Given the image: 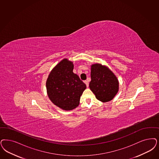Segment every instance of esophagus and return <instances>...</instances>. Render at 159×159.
Wrapping results in <instances>:
<instances>
[{"label":"esophagus","mask_w":159,"mask_h":159,"mask_svg":"<svg viewBox=\"0 0 159 159\" xmlns=\"http://www.w3.org/2000/svg\"><path fill=\"white\" fill-rule=\"evenodd\" d=\"M84 83H85V84H86V86L88 88V87H89V81H88V80H85V81H84Z\"/></svg>","instance_id":"obj_1"}]
</instances>
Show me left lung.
Returning a JSON list of instances; mask_svg holds the SVG:
<instances>
[{"mask_svg":"<svg viewBox=\"0 0 159 159\" xmlns=\"http://www.w3.org/2000/svg\"><path fill=\"white\" fill-rule=\"evenodd\" d=\"M119 84L117 78L107 67L99 63L91 66L89 88L98 100L102 102L112 100L119 91Z\"/></svg>","mask_w":159,"mask_h":159,"instance_id":"8db88e82","label":"left lung"}]
</instances>
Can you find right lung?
Returning <instances> with one entry per match:
<instances>
[{
  "mask_svg": "<svg viewBox=\"0 0 159 159\" xmlns=\"http://www.w3.org/2000/svg\"><path fill=\"white\" fill-rule=\"evenodd\" d=\"M73 64L64 59L50 71L46 81L47 93L52 102L65 110L77 107L86 84L73 72Z\"/></svg>",
  "mask_w": 159,
  "mask_h": 159,
  "instance_id": "right-lung-1",
  "label": "right lung"
}]
</instances>
